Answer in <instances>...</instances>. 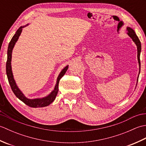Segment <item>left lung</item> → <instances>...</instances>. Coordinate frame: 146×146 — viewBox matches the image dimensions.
Listing matches in <instances>:
<instances>
[{
	"instance_id": "left-lung-1",
	"label": "left lung",
	"mask_w": 146,
	"mask_h": 146,
	"mask_svg": "<svg viewBox=\"0 0 146 146\" xmlns=\"http://www.w3.org/2000/svg\"><path fill=\"white\" fill-rule=\"evenodd\" d=\"M127 35L129 36L130 38H131L132 41L135 42V44L137 46V60H138V63L139 65V73H140V71H141V61H140V54H141V43L140 40H139V38L136 35L135 33L134 32V31L133 30L132 28L129 27H127ZM138 78H139V76L137 81L138 82Z\"/></svg>"
}]
</instances>
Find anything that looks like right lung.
<instances>
[{
	"label": "right lung",
	"mask_w": 146,
	"mask_h": 146,
	"mask_svg": "<svg viewBox=\"0 0 146 146\" xmlns=\"http://www.w3.org/2000/svg\"><path fill=\"white\" fill-rule=\"evenodd\" d=\"M28 24H27L26 26H21L19 28L17 29V31L15 33L14 36L12 37L11 39L10 42L9 44L8 49H7V62H6V73H7V78L9 84L11 85V87L12 92H14V94L16 97L21 100L22 102H23L26 105H28V106L33 108H38V107H44L48 106L49 105H50L52 102L56 98V97L58 94V85L59 82H60V79L64 76L65 73L66 72V71L68 68V66H66L64 68H63L62 71L60 72V75H59L56 84L54 88L52 90L50 94H49L48 96H46L45 97H43L41 98H35V99H29L27 97H26L23 94L19 88H18L16 83H15V80L14 79L13 74H12V67H11V60H12V49H13L14 45L15 42L19 39V37L20 36L22 31H23V28L24 27L27 26Z\"/></svg>",
	"instance_id": "1"
}]
</instances>
